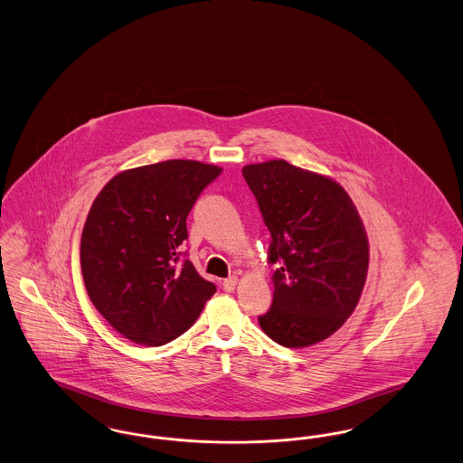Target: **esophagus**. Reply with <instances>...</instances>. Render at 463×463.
I'll return each instance as SVG.
<instances>
[{
    "mask_svg": "<svg viewBox=\"0 0 463 463\" xmlns=\"http://www.w3.org/2000/svg\"><path fill=\"white\" fill-rule=\"evenodd\" d=\"M223 289L227 291V293H232L234 289H236V286H238V278L236 276H232V278H227L222 282Z\"/></svg>",
    "mask_w": 463,
    "mask_h": 463,
    "instance_id": "34e87169",
    "label": "esophagus"
}]
</instances>
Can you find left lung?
I'll return each mask as SVG.
<instances>
[{
    "label": "left lung",
    "mask_w": 463,
    "mask_h": 463,
    "mask_svg": "<svg viewBox=\"0 0 463 463\" xmlns=\"http://www.w3.org/2000/svg\"><path fill=\"white\" fill-rule=\"evenodd\" d=\"M272 244L274 301L259 318L280 346L307 348L354 312L369 272V238L358 210L333 177L267 160L242 166Z\"/></svg>",
    "instance_id": "left-lung-1"
}]
</instances>
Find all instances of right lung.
I'll return each mask as SVG.
<instances>
[{
  "mask_svg": "<svg viewBox=\"0 0 463 463\" xmlns=\"http://www.w3.org/2000/svg\"><path fill=\"white\" fill-rule=\"evenodd\" d=\"M222 168L166 160L113 175L94 198L80 238V270L94 308L137 345L184 334L215 286L185 260L189 210Z\"/></svg>",
  "mask_w": 463,
  "mask_h": 463,
  "instance_id": "add662e5",
  "label": "right lung"
}]
</instances>
